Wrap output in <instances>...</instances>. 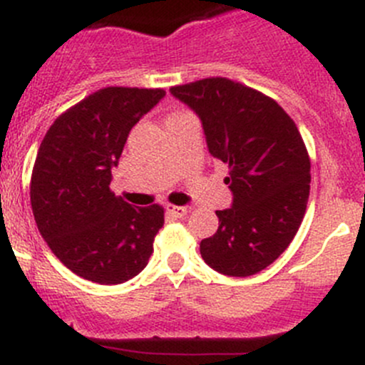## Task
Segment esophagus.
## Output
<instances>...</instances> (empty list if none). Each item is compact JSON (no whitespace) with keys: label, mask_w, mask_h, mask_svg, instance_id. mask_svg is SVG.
I'll return each instance as SVG.
<instances>
[{"label":"esophagus","mask_w":365,"mask_h":365,"mask_svg":"<svg viewBox=\"0 0 365 365\" xmlns=\"http://www.w3.org/2000/svg\"><path fill=\"white\" fill-rule=\"evenodd\" d=\"M168 214L173 217H183L187 214V207H176V205H168Z\"/></svg>","instance_id":"esophagus-1"}]
</instances>
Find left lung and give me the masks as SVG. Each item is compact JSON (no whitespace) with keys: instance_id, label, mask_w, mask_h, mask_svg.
Instances as JSON below:
<instances>
[{"instance_id":"8db88e82","label":"left lung","mask_w":365,"mask_h":365,"mask_svg":"<svg viewBox=\"0 0 365 365\" xmlns=\"http://www.w3.org/2000/svg\"><path fill=\"white\" fill-rule=\"evenodd\" d=\"M171 93L200 115L212 157L228 164L233 205L215 212L219 228L201 240V257L221 274L251 277L287 250L305 215L310 157L302 133L272 98L230 78Z\"/></svg>"}]
</instances>
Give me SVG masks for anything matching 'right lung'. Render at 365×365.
Segmentation results:
<instances>
[{
  "label": "right lung",
  "instance_id": "add662e5",
  "mask_svg": "<svg viewBox=\"0 0 365 365\" xmlns=\"http://www.w3.org/2000/svg\"><path fill=\"white\" fill-rule=\"evenodd\" d=\"M164 96V88H100L42 139L30 182L35 222L55 257L85 280L128 282L153 253L164 207H132L110 180L130 130Z\"/></svg>",
  "mask_w": 365,
  "mask_h": 365
}]
</instances>
